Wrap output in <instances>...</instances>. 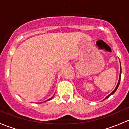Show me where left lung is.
<instances>
[{
  "label": "left lung",
  "mask_w": 129,
  "mask_h": 129,
  "mask_svg": "<svg viewBox=\"0 0 129 129\" xmlns=\"http://www.w3.org/2000/svg\"><path fill=\"white\" fill-rule=\"evenodd\" d=\"M120 68H121V66H120ZM120 77H121V69H120V76H119V82H118V84H117V86H116V87H115V89L113 91H112V92H111V94H109V95H107V97H106V98H105L104 99H107V98H108L109 97V96H111V95H112V94H114V93H115V91H117V88H118V87H119V84H120Z\"/></svg>",
  "instance_id": "obj_1"
}]
</instances>
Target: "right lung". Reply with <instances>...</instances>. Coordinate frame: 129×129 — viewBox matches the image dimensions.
<instances>
[{"instance_id": "right-lung-1", "label": "right lung", "mask_w": 129, "mask_h": 129, "mask_svg": "<svg viewBox=\"0 0 129 129\" xmlns=\"http://www.w3.org/2000/svg\"><path fill=\"white\" fill-rule=\"evenodd\" d=\"M53 98V97H52V98H50V99H48V101H49V100H51V99H52V98Z\"/></svg>"}]
</instances>
